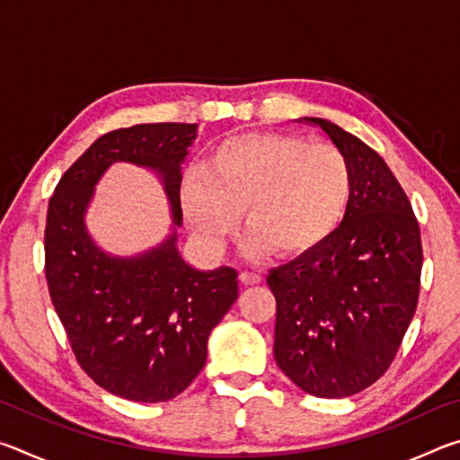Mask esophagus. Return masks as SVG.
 Instances as JSON below:
<instances>
[{"label":"esophagus","instance_id":"esophagus-1","mask_svg":"<svg viewBox=\"0 0 460 460\" xmlns=\"http://www.w3.org/2000/svg\"><path fill=\"white\" fill-rule=\"evenodd\" d=\"M241 282H243L245 286H255V284H260L261 282V274L260 271H241Z\"/></svg>","mask_w":460,"mask_h":460}]
</instances>
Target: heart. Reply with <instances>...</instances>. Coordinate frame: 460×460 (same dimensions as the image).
<instances>
[{"label":"heart","mask_w":460,"mask_h":460,"mask_svg":"<svg viewBox=\"0 0 460 460\" xmlns=\"http://www.w3.org/2000/svg\"><path fill=\"white\" fill-rule=\"evenodd\" d=\"M351 192V164L337 146L249 131L223 139L202 170H190L182 207L208 243L227 237L243 211L253 253L298 255L339 227Z\"/></svg>","instance_id":"1"}]
</instances>
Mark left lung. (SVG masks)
Instances as JSON below:
<instances>
[{"label":"left lung","instance_id":"obj_1","mask_svg":"<svg viewBox=\"0 0 460 460\" xmlns=\"http://www.w3.org/2000/svg\"><path fill=\"white\" fill-rule=\"evenodd\" d=\"M305 121L347 155L353 192L321 245L270 271L274 357L306 394L347 398L376 384L395 359L418 306L422 241L384 158L331 121Z\"/></svg>","mask_w":460,"mask_h":460}]
</instances>
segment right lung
I'll use <instances>...</instances> for the list:
<instances>
[{
  "label": "right lung",
  "mask_w": 460,
  "mask_h": 460,
  "mask_svg": "<svg viewBox=\"0 0 460 460\" xmlns=\"http://www.w3.org/2000/svg\"><path fill=\"white\" fill-rule=\"evenodd\" d=\"M194 137V123L109 131L62 174L49 202L44 271L54 310L81 369L131 402L172 400L192 384L208 334L237 300V270L190 268L176 231L142 255L113 258L89 237L84 213L105 170L131 162L158 172L181 225V164Z\"/></svg>",
  "instance_id": "1"
}]
</instances>
